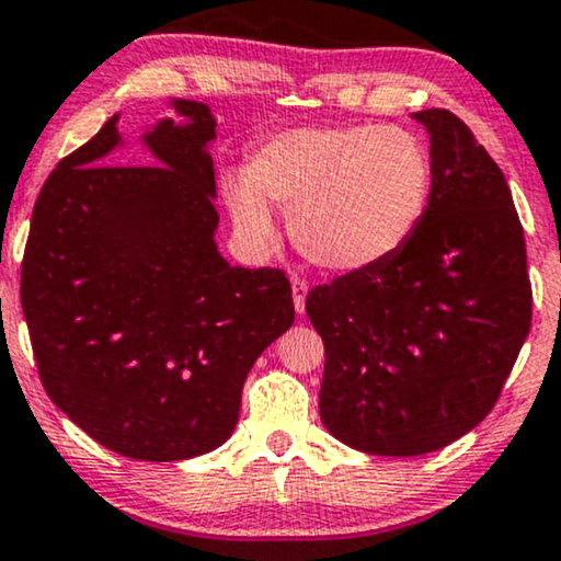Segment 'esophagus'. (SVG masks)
Listing matches in <instances>:
<instances>
[{"instance_id": "esophagus-1", "label": "esophagus", "mask_w": 561, "mask_h": 561, "mask_svg": "<svg viewBox=\"0 0 561 561\" xmlns=\"http://www.w3.org/2000/svg\"><path fill=\"white\" fill-rule=\"evenodd\" d=\"M306 295H308V285L300 279V276H293V302H295V311L300 313L306 311Z\"/></svg>"}]
</instances>
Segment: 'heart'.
Segmentation results:
<instances>
[{
    "label": "heart",
    "mask_w": 561,
    "mask_h": 561,
    "mask_svg": "<svg viewBox=\"0 0 561 561\" xmlns=\"http://www.w3.org/2000/svg\"><path fill=\"white\" fill-rule=\"evenodd\" d=\"M433 163L416 134L396 126H300L253 150L248 173H231L224 199L237 234L266 248L274 208L308 261L351 274L385 263L427 214Z\"/></svg>",
    "instance_id": "b5f03b06"
}]
</instances>
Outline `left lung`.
<instances>
[{"label":"left lung","mask_w":561,"mask_h":561,"mask_svg":"<svg viewBox=\"0 0 561 561\" xmlns=\"http://www.w3.org/2000/svg\"><path fill=\"white\" fill-rule=\"evenodd\" d=\"M430 137L433 192L392 259L308 293L324 340L319 414L375 456H422L493 409L530 332L525 234L495 160L448 111L411 113Z\"/></svg>","instance_id":"obj_1"}]
</instances>
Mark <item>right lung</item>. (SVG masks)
Masks as SVG:
<instances>
[{
    "instance_id": "obj_1",
    "label": "right lung",
    "mask_w": 561,
    "mask_h": 561,
    "mask_svg": "<svg viewBox=\"0 0 561 561\" xmlns=\"http://www.w3.org/2000/svg\"><path fill=\"white\" fill-rule=\"evenodd\" d=\"M169 105L176 118L139 139L156 165H111L124 147L118 113L57 163L21 276L47 396L100 446L139 461L224 446L248 371L295 321L279 268L218 253L214 113Z\"/></svg>"
}]
</instances>
